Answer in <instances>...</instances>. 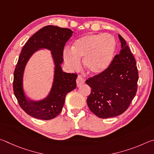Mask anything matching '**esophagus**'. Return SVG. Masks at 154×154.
I'll return each instance as SVG.
<instances>
[{
	"label": "esophagus",
	"instance_id": "1",
	"mask_svg": "<svg viewBox=\"0 0 154 154\" xmlns=\"http://www.w3.org/2000/svg\"><path fill=\"white\" fill-rule=\"evenodd\" d=\"M85 80L84 78H83L81 75H79L77 77V79H76V85L78 87H80V85L84 84L85 83Z\"/></svg>",
	"mask_w": 154,
	"mask_h": 154
}]
</instances>
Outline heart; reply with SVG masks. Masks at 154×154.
<instances>
[{
    "instance_id": "1",
    "label": "heart",
    "mask_w": 154,
    "mask_h": 154,
    "mask_svg": "<svg viewBox=\"0 0 154 154\" xmlns=\"http://www.w3.org/2000/svg\"><path fill=\"white\" fill-rule=\"evenodd\" d=\"M116 49V41L110 35L87 34L75 40L71 50H65L63 57L68 66L74 69L79 68L80 59L84 58L87 71L92 75H99L111 66Z\"/></svg>"
}]
</instances>
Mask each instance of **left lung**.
<instances>
[{
  "mask_svg": "<svg viewBox=\"0 0 154 154\" xmlns=\"http://www.w3.org/2000/svg\"><path fill=\"white\" fill-rule=\"evenodd\" d=\"M120 53L114 57L103 74L88 78L91 88L87 105L94 114L108 118L123 114L128 108L137 91L139 74L136 61L125 40L120 36Z\"/></svg>",
  "mask_w": 154,
  "mask_h": 154,
  "instance_id": "1",
  "label": "left lung"
}]
</instances>
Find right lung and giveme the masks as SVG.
<instances>
[{"label": "right lung", "instance_id": "obj_1", "mask_svg": "<svg viewBox=\"0 0 154 154\" xmlns=\"http://www.w3.org/2000/svg\"><path fill=\"white\" fill-rule=\"evenodd\" d=\"M72 34L73 32L68 28L47 26L29 38L23 46L14 71L13 87L19 105L27 114L40 120L53 119L61 112L67 94L76 87L77 74L63 72L61 67L63 61L65 45ZM42 48L51 51L56 65L54 81L48 97L41 101L34 102L27 99L24 95L23 75L29 57Z\"/></svg>", "mask_w": 154, "mask_h": 154}]
</instances>
